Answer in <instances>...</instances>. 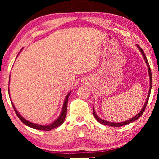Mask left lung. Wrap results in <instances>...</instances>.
Instances as JSON below:
<instances>
[{
  "mask_svg": "<svg viewBox=\"0 0 159 159\" xmlns=\"http://www.w3.org/2000/svg\"><path fill=\"white\" fill-rule=\"evenodd\" d=\"M137 47H138V48L139 49V51H140L141 54H142V56H143V58H144V60H145V62L146 63V65H147V67H148V75H149V77H150V88H149V91H148V96H147V98H146V101H145L144 105H143L142 109L140 112L138 113V114L135 115V116L132 117V119H129V120L127 121H122V122H110V121H108L106 120H103V119H102L100 118V117L98 116L96 114V113H95V108L94 107H93V116H95V118L96 119V120L98 121L99 123L102 124V125H108V126H111V127H121V126H125V125H127L128 124L132 122V121H134L137 119L140 118V117L142 116V114H143V112H144V111L145 109V108H146V106L148 104V99H149V97H150V94H151V88H152V84H153V82H152V75H151V68H150V66H149V64H148V61L147 60V58L146 56L145 55V53L144 51H143V49L141 48L138 45H137Z\"/></svg>",
  "mask_w": 159,
  "mask_h": 159,
  "instance_id": "8db88e82",
  "label": "left lung"
}]
</instances>
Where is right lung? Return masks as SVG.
I'll use <instances>...</instances> for the list:
<instances>
[{"label":"right lung","instance_id":"obj_1","mask_svg":"<svg viewBox=\"0 0 159 159\" xmlns=\"http://www.w3.org/2000/svg\"><path fill=\"white\" fill-rule=\"evenodd\" d=\"M20 52H19V53H20ZM19 54H18V55H19ZM18 55H17V56H18ZM17 56H16V58H17ZM9 77H10V76H9ZM9 82H10V77H9ZM71 92V91H70V92H69L68 94H67L66 98H65L64 104H63V108H62L61 112L59 116H58V118L56 119L53 123L50 124V125H38V124H34V123L30 122V121H27V119H25V118H24V117L21 116V115L19 114L18 111H17V110L16 109V108H15V106L14 105V103H13V102L11 101V102L12 106H13V108H14L15 112H16L17 116L19 117V119H20V120L22 121V122L25 124V125H27V126H28V127L33 128V129H35L43 130V131H50V130L53 129H54V128L59 127L60 125H61L62 124L64 123V119H65V118H66V116L67 103H68V98H69V95H70ZM8 94H9V97H10L9 88H8Z\"/></svg>","mask_w":159,"mask_h":159}]
</instances>
